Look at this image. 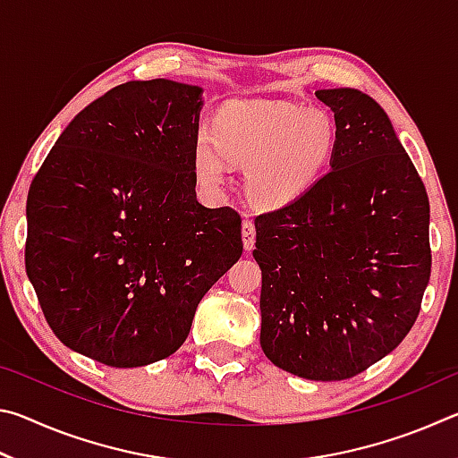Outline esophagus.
<instances>
[{
	"instance_id": "1",
	"label": "esophagus",
	"mask_w": 458,
	"mask_h": 458,
	"mask_svg": "<svg viewBox=\"0 0 458 458\" xmlns=\"http://www.w3.org/2000/svg\"><path fill=\"white\" fill-rule=\"evenodd\" d=\"M254 238H257V230H254V222H252V220H244V222H242V242H244V250H252V248H254Z\"/></svg>"
}]
</instances>
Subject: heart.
I'll return each instance as SVG.
<instances>
[{"label":"heart","mask_w":458,"mask_h":458,"mask_svg":"<svg viewBox=\"0 0 458 458\" xmlns=\"http://www.w3.org/2000/svg\"><path fill=\"white\" fill-rule=\"evenodd\" d=\"M335 127L321 108L252 100L224 106L214 133L201 129L191 165L198 182L218 190L232 164L246 165V190L259 206L283 208L311 190L327 167Z\"/></svg>","instance_id":"b5f03b06"}]
</instances>
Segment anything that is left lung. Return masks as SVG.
Segmentation results:
<instances>
[{
  "mask_svg": "<svg viewBox=\"0 0 458 458\" xmlns=\"http://www.w3.org/2000/svg\"><path fill=\"white\" fill-rule=\"evenodd\" d=\"M335 117L331 172L257 216L260 345L289 374L337 382L396 350L430 281L426 188L384 108L315 90Z\"/></svg>",
  "mask_w": 458,
  "mask_h": 458,
  "instance_id": "8db88e82",
  "label": "left lung"
}]
</instances>
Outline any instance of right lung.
Segmentation results:
<instances>
[{
  "label": "right lung",
  "instance_id": "right-lung-1",
  "mask_svg": "<svg viewBox=\"0 0 458 458\" xmlns=\"http://www.w3.org/2000/svg\"><path fill=\"white\" fill-rule=\"evenodd\" d=\"M201 89L131 81L76 114L28 193L26 273L71 350L139 368L180 350L242 254L236 210L196 199Z\"/></svg>",
  "mask_w": 458,
  "mask_h": 458
}]
</instances>
